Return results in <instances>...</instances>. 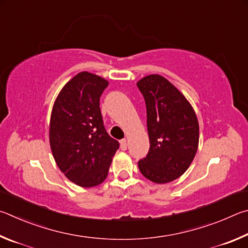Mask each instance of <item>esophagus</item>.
<instances>
[{
  "mask_svg": "<svg viewBox=\"0 0 248 248\" xmlns=\"http://www.w3.org/2000/svg\"><path fill=\"white\" fill-rule=\"evenodd\" d=\"M121 149L122 150H126L127 149V140H121Z\"/></svg>",
  "mask_w": 248,
  "mask_h": 248,
  "instance_id": "obj_1",
  "label": "esophagus"
}]
</instances>
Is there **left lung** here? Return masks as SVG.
I'll use <instances>...</instances> for the list:
<instances>
[{"label": "left lung", "mask_w": 248, "mask_h": 248, "mask_svg": "<svg viewBox=\"0 0 248 248\" xmlns=\"http://www.w3.org/2000/svg\"><path fill=\"white\" fill-rule=\"evenodd\" d=\"M137 87L145 98L150 149L138 162L146 179L166 184L184 174L198 149L199 125L192 104L167 78L142 77Z\"/></svg>", "instance_id": "obj_1"}]
</instances>
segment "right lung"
Masks as SVG:
<instances>
[{"label": "right lung", "instance_id": "1", "mask_svg": "<svg viewBox=\"0 0 248 248\" xmlns=\"http://www.w3.org/2000/svg\"><path fill=\"white\" fill-rule=\"evenodd\" d=\"M108 85L95 74L78 73L61 89L52 108V155L64 175L81 187H93L107 179L120 147L106 132L99 107Z\"/></svg>", "mask_w": 248, "mask_h": 248}]
</instances>
